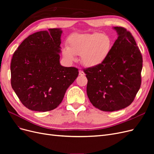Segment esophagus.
Returning a JSON list of instances; mask_svg holds the SVG:
<instances>
[{
    "instance_id": "34e87169",
    "label": "esophagus",
    "mask_w": 154,
    "mask_h": 154,
    "mask_svg": "<svg viewBox=\"0 0 154 154\" xmlns=\"http://www.w3.org/2000/svg\"><path fill=\"white\" fill-rule=\"evenodd\" d=\"M79 75H80L82 76H83L85 75V73H84V72H83V71H82V70H80V71H79Z\"/></svg>"
}]
</instances>
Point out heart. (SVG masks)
I'll list each match as a JSON object with an SVG mask.
<instances>
[{
  "mask_svg": "<svg viewBox=\"0 0 154 154\" xmlns=\"http://www.w3.org/2000/svg\"><path fill=\"white\" fill-rule=\"evenodd\" d=\"M67 47L62 51L63 57L69 62L80 55L81 62L85 66H99L108 58L112 49V40L109 36L100 32L74 33L67 41Z\"/></svg>",
  "mask_w": 154,
  "mask_h": 154,
  "instance_id": "heart-1",
  "label": "heart"
}]
</instances>
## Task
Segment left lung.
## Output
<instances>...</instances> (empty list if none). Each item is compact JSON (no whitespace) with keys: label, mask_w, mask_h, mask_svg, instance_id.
<instances>
[{"label":"left lung","mask_w":154,"mask_h":154,"mask_svg":"<svg viewBox=\"0 0 154 154\" xmlns=\"http://www.w3.org/2000/svg\"><path fill=\"white\" fill-rule=\"evenodd\" d=\"M118 39L105 62L83 69L88 80L87 94L96 108L112 112L131 104L141 84L143 58L130 32L114 27Z\"/></svg>","instance_id":"left-lung-1"}]
</instances>
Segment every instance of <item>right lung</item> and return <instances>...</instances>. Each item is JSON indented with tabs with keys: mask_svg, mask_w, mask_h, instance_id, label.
<instances>
[{
	"mask_svg": "<svg viewBox=\"0 0 154 154\" xmlns=\"http://www.w3.org/2000/svg\"><path fill=\"white\" fill-rule=\"evenodd\" d=\"M62 32L59 28L35 32L13 55L11 87L29 110L47 112L57 108L78 76L77 68L60 63Z\"/></svg>",
	"mask_w": 154,
	"mask_h": 154,
	"instance_id": "obj_1",
	"label": "right lung"
}]
</instances>
